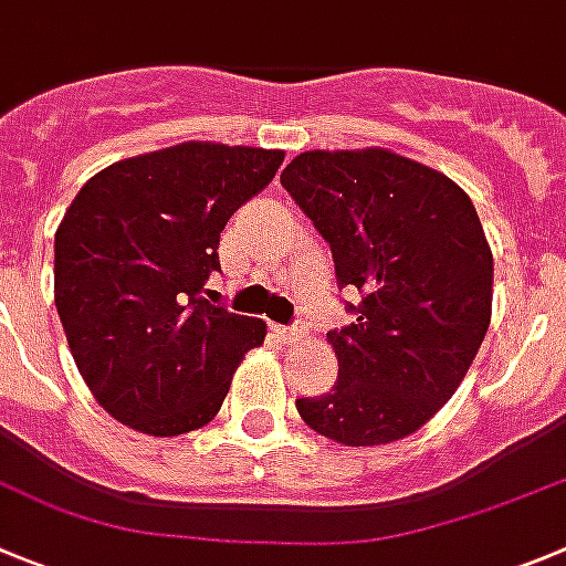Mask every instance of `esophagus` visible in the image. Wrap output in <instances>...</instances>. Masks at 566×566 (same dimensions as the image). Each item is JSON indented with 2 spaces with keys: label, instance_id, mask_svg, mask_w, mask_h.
Listing matches in <instances>:
<instances>
[{
  "label": "esophagus",
  "instance_id": "1",
  "mask_svg": "<svg viewBox=\"0 0 566 566\" xmlns=\"http://www.w3.org/2000/svg\"><path fill=\"white\" fill-rule=\"evenodd\" d=\"M274 336H277V339H283V342H300L303 339V328H294V325H274Z\"/></svg>",
  "mask_w": 566,
  "mask_h": 566
}]
</instances>
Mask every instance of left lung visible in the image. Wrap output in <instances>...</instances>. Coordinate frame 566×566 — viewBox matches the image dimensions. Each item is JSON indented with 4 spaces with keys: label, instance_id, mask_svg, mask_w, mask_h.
Here are the masks:
<instances>
[{
    "label": "left lung",
    "instance_id": "obj_1",
    "mask_svg": "<svg viewBox=\"0 0 566 566\" xmlns=\"http://www.w3.org/2000/svg\"><path fill=\"white\" fill-rule=\"evenodd\" d=\"M280 185L331 247L354 323L328 331L331 392L297 398L314 432L345 446L407 438L443 407L491 323L494 258L449 176L381 148L305 151Z\"/></svg>",
    "mask_w": 566,
    "mask_h": 566
}]
</instances>
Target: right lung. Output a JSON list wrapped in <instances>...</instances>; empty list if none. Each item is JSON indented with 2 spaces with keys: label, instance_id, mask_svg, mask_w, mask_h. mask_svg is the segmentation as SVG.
I'll list each match as a JSON object with an SVG mask.
<instances>
[{
  "label": "right lung",
  "instance_id": "right-lung-1",
  "mask_svg": "<svg viewBox=\"0 0 566 566\" xmlns=\"http://www.w3.org/2000/svg\"><path fill=\"white\" fill-rule=\"evenodd\" d=\"M283 151L181 143L92 176L55 232V308L103 409L154 438L216 418L266 323L216 305L219 241Z\"/></svg>",
  "mask_w": 566,
  "mask_h": 566
}]
</instances>
